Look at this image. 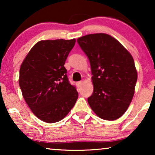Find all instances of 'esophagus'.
Listing matches in <instances>:
<instances>
[{
	"label": "esophagus",
	"mask_w": 155,
	"mask_h": 155,
	"mask_svg": "<svg viewBox=\"0 0 155 155\" xmlns=\"http://www.w3.org/2000/svg\"><path fill=\"white\" fill-rule=\"evenodd\" d=\"M82 84V81H80V82H76V84H77V86H78V88L81 87Z\"/></svg>",
	"instance_id": "34e87169"
}]
</instances>
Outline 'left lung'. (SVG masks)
<instances>
[{
  "instance_id": "8db88e82",
  "label": "left lung",
  "mask_w": 155,
  "mask_h": 155,
  "mask_svg": "<svg viewBox=\"0 0 155 155\" xmlns=\"http://www.w3.org/2000/svg\"><path fill=\"white\" fill-rule=\"evenodd\" d=\"M77 41L90 63L94 86L87 98L91 109L102 119H117L134 95L137 74L132 56L107 34L88 35Z\"/></svg>"
}]
</instances>
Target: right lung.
<instances>
[{
  "instance_id": "obj_1",
  "label": "right lung",
  "mask_w": 155,
  "mask_h": 155,
  "mask_svg": "<svg viewBox=\"0 0 155 155\" xmlns=\"http://www.w3.org/2000/svg\"><path fill=\"white\" fill-rule=\"evenodd\" d=\"M75 39L42 40L31 48L20 69L19 84L34 114L44 122L62 120L78 97L64 67Z\"/></svg>"
}]
</instances>
